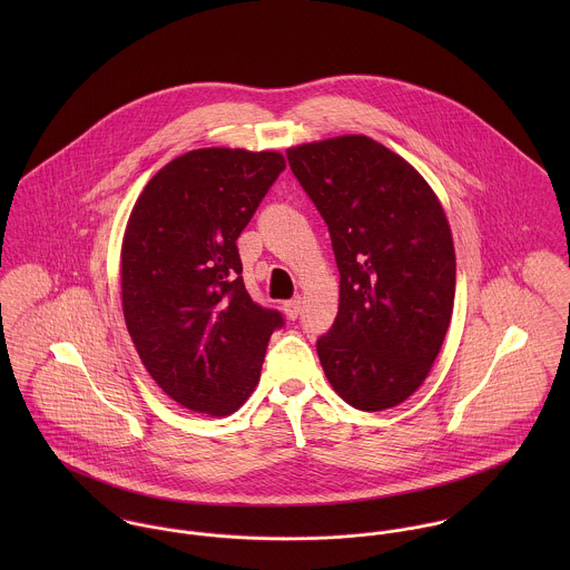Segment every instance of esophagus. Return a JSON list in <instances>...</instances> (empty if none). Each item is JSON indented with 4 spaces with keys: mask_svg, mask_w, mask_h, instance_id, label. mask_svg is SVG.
Segmentation results:
<instances>
[{
    "mask_svg": "<svg viewBox=\"0 0 570 570\" xmlns=\"http://www.w3.org/2000/svg\"><path fill=\"white\" fill-rule=\"evenodd\" d=\"M301 296H296V298H292V301H285V305H283V312H285V316L289 318V321H296L298 318V314H301Z\"/></svg>",
    "mask_w": 570,
    "mask_h": 570,
    "instance_id": "esophagus-1",
    "label": "esophagus"
}]
</instances>
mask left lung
I'll list each match as a JSON object with an SVG mask.
<instances>
[{"instance_id":"8db88e82","label":"left lung","mask_w":570,"mask_h":570,"mask_svg":"<svg viewBox=\"0 0 570 570\" xmlns=\"http://www.w3.org/2000/svg\"><path fill=\"white\" fill-rule=\"evenodd\" d=\"M328 226L340 272L335 323L318 340L333 391L366 412L425 382L454 309L456 256L445 210L421 173L368 136L287 149Z\"/></svg>"}]
</instances>
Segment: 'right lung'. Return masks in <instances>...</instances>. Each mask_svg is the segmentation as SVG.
I'll use <instances>...</instances> for the list:
<instances>
[{
    "label": "right lung",
    "instance_id": "1",
    "mask_svg": "<svg viewBox=\"0 0 570 570\" xmlns=\"http://www.w3.org/2000/svg\"><path fill=\"white\" fill-rule=\"evenodd\" d=\"M283 168L278 151L195 149L160 168L131 208L120 247L127 331L156 384L193 412L244 406L283 325L249 298L237 249Z\"/></svg>",
    "mask_w": 570,
    "mask_h": 570
}]
</instances>
